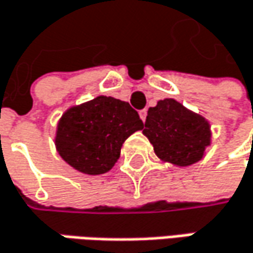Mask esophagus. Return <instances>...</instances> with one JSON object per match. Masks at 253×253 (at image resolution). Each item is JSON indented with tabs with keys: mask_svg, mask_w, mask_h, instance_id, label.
Instances as JSON below:
<instances>
[{
	"mask_svg": "<svg viewBox=\"0 0 253 253\" xmlns=\"http://www.w3.org/2000/svg\"><path fill=\"white\" fill-rule=\"evenodd\" d=\"M139 116H140L141 122H144V120H146V116H147V110H146V109L140 110V112H139Z\"/></svg>",
	"mask_w": 253,
	"mask_h": 253,
	"instance_id": "obj_1",
	"label": "esophagus"
}]
</instances>
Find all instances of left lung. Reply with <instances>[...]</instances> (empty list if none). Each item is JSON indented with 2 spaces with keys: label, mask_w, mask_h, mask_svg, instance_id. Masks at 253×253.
<instances>
[{
  "label": "left lung",
  "mask_w": 253,
  "mask_h": 253,
  "mask_svg": "<svg viewBox=\"0 0 253 253\" xmlns=\"http://www.w3.org/2000/svg\"><path fill=\"white\" fill-rule=\"evenodd\" d=\"M143 134L162 162L177 168L198 163L212 143L211 123L174 98L159 100L147 110Z\"/></svg>",
  "instance_id": "obj_1"
}]
</instances>
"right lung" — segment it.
<instances>
[{
	"instance_id": "obj_1",
	"label": "right lung",
	"mask_w": 253,
	"mask_h": 253,
	"mask_svg": "<svg viewBox=\"0 0 253 253\" xmlns=\"http://www.w3.org/2000/svg\"><path fill=\"white\" fill-rule=\"evenodd\" d=\"M141 128L139 113L127 101L97 96L63 113L54 144L73 169L84 174H103L119 160L127 137Z\"/></svg>"
}]
</instances>
